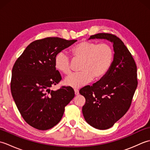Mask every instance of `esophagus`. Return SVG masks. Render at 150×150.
Returning <instances> with one entry per match:
<instances>
[{
  "label": "esophagus",
  "mask_w": 150,
  "mask_h": 150,
  "mask_svg": "<svg viewBox=\"0 0 150 150\" xmlns=\"http://www.w3.org/2000/svg\"><path fill=\"white\" fill-rule=\"evenodd\" d=\"M74 91H75V95H78L79 94V91L78 90H77V89H75Z\"/></svg>",
  "instance_id": "obj_1"
}]
</instances>
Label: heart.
Wrapping results in <instances>:
<instances>
[{"mask_svg": "<svg viewBox=\"0 0 150 150\" xmlns=\"http://www.w3.org/2000/svg\"><path fill=\"white\" fill-rule=\"evenodd\" d=\"M74 59L82 60L81 72L72 73L64 79V84L68 86L79 88L93 80L103 78L109 71L114 58L113 50L106 43L83 41L72 49ZM57 69L64 74L71 72V64L68 55L64 52H60L54 59Z\"/></svg>", "mask_w": 150, "mask_h": 150, "instance_id": "1", "label": "heart"}]
</instances>
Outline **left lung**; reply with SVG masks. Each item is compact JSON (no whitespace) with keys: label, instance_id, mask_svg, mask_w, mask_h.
<instances>
[{"label":"left lung","instance_id":"left-lung-1","mask_svg":"<svg viewBox=\"0 0 150 150\" xmlns=\"http://www.w3.org/2000/svg\"><path fill=\"white\" fill-rule=\"evenodd\" d=\"M106 39L113 44L114 58L106 75L93 85L79 91L86 98L82 113L93 128L107 129L128 111L137 87V66L132 54L119 38L98 33L90 39Z\"/></svg>","mask_w":150,"mask_h":150}]
</instances>
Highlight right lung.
Masks as SVG:
<instances>
[{
  "label": "right lung",
  "instance_id": "add662e5",
  "mask_svg": "<svg viewBox=\"0 0 150 150\" xmlns=\"http://www.w3.org/2000/svg\"><path fill=\"white\" fill-rule=\"evenodd\" d=\"M77 40L47 37L30 44L12 69L11 91L19 112L31 126L40 130L53 128L61 120L65 106L75 97L69 86L50 88L61 81L54 59Z\"/></svg>",
  "mask_w": 150,
  "mask_h": 150
}]
</instances>
